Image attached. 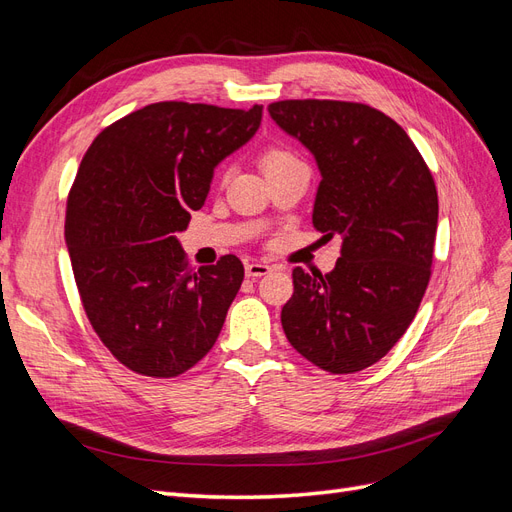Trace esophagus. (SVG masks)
Masks as SVG:
<instances>
[{
  "label": "esophagus",
  "instance_id": "34e87169",
  "mask_svg": "<svg viewBox=\"0 0 512 512\" xmlns=\"http://www.w3.org/2000/svg\"><path fill=\"white\" fill-rule=\"evenodd\" d=\"M269 271H271V267L265 265V262H247V265H245V275L252 277V280L267 275Z\"/></svg>",
  "mask_w": 512,
  "mask_h": 512
}]
</instances>
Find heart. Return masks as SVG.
Returning a JSON list of instances; mask_svg holds the SVG:
<instances>
[{
    "label": "heart",
    "mask_w": 512,
    "mask_h": 512,
    "mask_svg": "<svg viewBox=\"0 0 512 512\" xmlns=\"http://www.w3.org/2000/svg\"><path fill=\"white\" fill-rule=\"evenodd\" d=\"M292 166H303V164L288 147L271 145V147L262 151L260 168H262V173H265V177H271L275 173H280V170H286V168H292Z\"/></svg>",
    "instance_id": "obj_1"
}]
</instances>
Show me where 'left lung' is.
Segmentation results:
<instances>
[{
	"label": "left lung",
	"mask_w": 512,
	"mask_h": 512,
	"mask_svg": "<svg viewBox=\"0 0 512 512\" xmlns=\"http://www.w3.org/2000/svg\"><path fill=\"white\" fill-rule=\"evenodd\" d=\"M269 113L316 156L322 181L314 228L327 241L344 239L331 273L292 269L282 327L309 363L354 374L399 342L425 297L438 228L436 183L406 130L378 108L280 100Z\"/></svg>",
	"instance_id": "obj_1"
}]
</instances>
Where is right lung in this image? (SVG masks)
Instances as JSON below:
<instances>
[{"instance_id": "obj_1", "label": "right lung", "mask_w": 512, "mask_h": 512, "mask_svg": "<svg viewBox=\"0 0 512 512\" xmlns=\"http://www.w3.org/2000/svg\"><path fill=\"white\" fill-rule=\"evenodd\" d=\"M260 119L258 104L156 102L106 126L83 156L66 203L74 282L91 329L138 376H181L222 331L241 260L190 269L175 235Z\"/></svg>"}]
</instances>
